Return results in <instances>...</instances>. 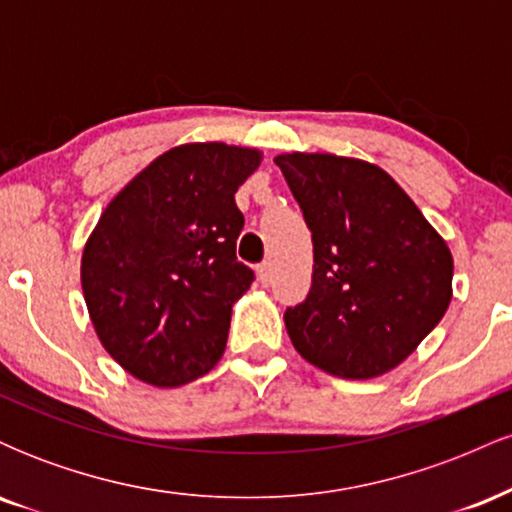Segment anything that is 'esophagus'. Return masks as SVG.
I'll return each mask as SVG.
<instances>
[{
    "mask_svg": "<svg viewBox=\"0 0 512 512\" xmlns=\"http://www.w3.org/2000/svg\"><path fill=\"white\" fill-rule=\"evenodd\" d=\"M257 279H260L264 286H267L269 281H272V262L264 260V262L257 264Z\"/></svg>",
    "mask_w": 512,
    "mask_h": 512,
    "instance_id": "1",
    "label": "esophagus"
}]
</instances>
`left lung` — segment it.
<instances>
[{"instance_id":"8db88e82","label":"left lung","mask_w":512,"mask_h":512,"mask_svg":"<svg viewBox=\"0 0 512 512\" xmlns=\"http://www.w3.org/2000/svg\"><path fill=\"white\" fill-rule=\"evenodd\" d=\"M313 233V286L284 322L305 361L368 380L387 373L443 320L448 243L383 168L334 154L274 158Z\"/></svg>"}]
</instances>
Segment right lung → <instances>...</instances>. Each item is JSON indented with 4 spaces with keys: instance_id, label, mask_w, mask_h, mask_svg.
Here are the masks:
<instances>
[{
    "instance_id": "right-lung-1",
    "label": "right lung",
    "mask_w": 512,
    "mask_h": 512,
    "mask_svg": "<svg viewBox=\"0 0 512 512\" xmlns=\"http://www.w3.org/2000/svg\"><path fill=\"white\" fill-rule=\"evenodd\" d=\"M260 161L221 142L175 146L117 192L88 236L81 289L93 330L142 383H192L226 349L233 303L255 279L236 257V192Z\"/></svg>"
}]
</instances>
